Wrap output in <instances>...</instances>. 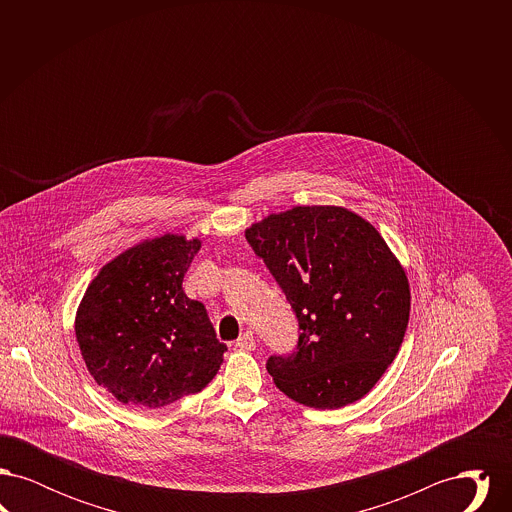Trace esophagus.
Listing matches in <instances>:
<instances>
[{"label": "esophagus", "mask_w": 512, "mask_h": 512, "mask_svg": "<svg viewBox=\"0 0 512 512\" xmlns=\"http://www.w3.org/2000/svg\"><path fill=\"white\" fill-rule=\"evenodd\" d=\"M236 347H240V349H244V351H253V349H255V336H253V332H251V330L244 332V334L236 340Z\"/></svg>", "instance_id": "esophagus-1"}]
</instances>
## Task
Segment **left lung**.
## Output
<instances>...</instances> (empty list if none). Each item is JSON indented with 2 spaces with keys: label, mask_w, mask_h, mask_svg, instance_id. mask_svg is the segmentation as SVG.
<instances>
[{
  "label": "left lung",
  "mask_w": 512,
  "mask_h": 512,
  "mask_svg": "<svg viewBox=\"0 0 512 512\" xmlns=\"http://www.w3.org/2000/svg\"><path fill=\"white\" fill-rule=\"evenodd\" d=\"M299 322L292 355H270L278 390L313 409L359 401L393 363L409 324L405 270L378 230L332 205L293 207L245 230Z\"/></svg>",
  "instance_id": "8db88e82"
}]
</instances>
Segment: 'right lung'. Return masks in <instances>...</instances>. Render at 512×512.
<instances>
[{"label": "right lung", "mask_w": 512, "mask_h": 512, "mask_svg": "<svg viewBox=\"0 0 512 512\" xmlns=\"http://www.w3.org/2000/svg\"><path fill=\"white\" fill-rule=\"evenodd\" d=\"M199 240L165 234L126 249L84 293L74 332L90 374L128 407L157 411L203 390L226 345L182 280Z\"/></svg>", "instance_id": "right-lung-1"}]
</instances>
